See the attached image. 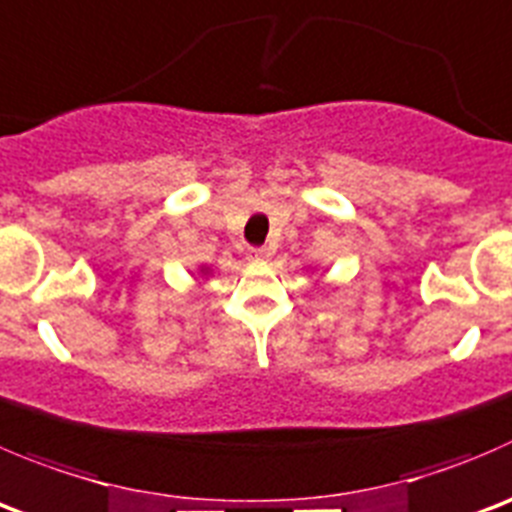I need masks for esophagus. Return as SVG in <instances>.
<instances>
[{
  "label": "esophagus",
  "mask_w": 512,
  "mask_h": 512,
  "mask_svg": "<svg viewBox=\"0 0 512 512\" xmlns=\"http://www.w3.org/2000/svg\"><path fill=\"white\" fill-rule=\"evenodd\" d=\"M247 257H250L252 262H262L270 257V250H267V247H250V250H247Z\"/></svg>",
  "instance_id": "34e87169"
}]
</instances>
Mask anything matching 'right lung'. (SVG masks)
Here are the masks:
<instances>
[{
	"instance_id": "right-lung-1",
	"label": "right lung",
	"mask_w": 512,
	"mask_h": 512,
	"mask_svg": "<svg viewBox=\"0 0 512 512\" xmlns=\"http://www.w3.org/2000/svg\"><path fill=\"white\" fill-rule=\"evenodd\" d=\"M197 270H200V275H202V277L212 275V270H210V267H207V265H200V267H197Z\"/></svg>"
}]
</instances>
